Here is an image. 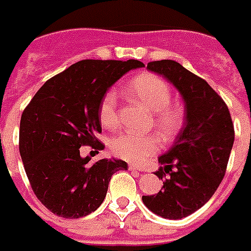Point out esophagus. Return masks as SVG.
I'll use <instances>...</instances> for the list:
<instances>
[{
  "instance_id": "1",
  "label": "esophagus",
  "mask_w": 251,
  "mask_h": 251,
  "mask_svg": "<svg viewBox=\"0 0 251 251\" xmlns=\"http://www.w3.org/2000/svg\"><path fill=\"white\" fill-rule=\"evenodd\" d=\"M128 169L129 170H134V172H143L140 166H136V165H134V163H129Z\"/></svg>"
}]
</instances>
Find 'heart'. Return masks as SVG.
Wrapping results in <instances>:
<instances>
[{"instance_id": "1", "label": "heart", "mask_w": 251, "mask_h": 251, "mask_svg": "<svg viewBox=\"0 0 251 251\" xmlns=\"http://www.w3.org/2000/svg\"><path fill=\"white\" fill-rule=\"evenodd\" d=\"M135 100L152 112L154 126L165 140H173L184 124V112L178 105H172V89L166 81L154 74H142L131 79L127 86ZM116 94L108 92L99 108L101 124L105 128H115L119 123ZM159 140L155 135H132L123 132L111 142L112 151L117 157L131 162H142L159 150Z\"/></svg>"}]
</instances>
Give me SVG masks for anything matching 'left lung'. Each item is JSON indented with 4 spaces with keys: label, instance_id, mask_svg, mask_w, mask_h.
Here are the masks:
<instances>
[{
    "label": "left lung",
    "instance_id": "obj_1",
    "mask_svg": "<svg viewBox=\"0 0 251 251\" xmlns=\"http://www.w3.org/2000/svg\"><path fill=\"white\" fill-rule=\"evenodd\" d=\"M147 69L178 90L185 116L172 147L158 158L155 176L163 179L162 189L142 200L161 218L182 219L200 209L220 185L234 145V126L219 94L178 62L155 60Z\"/></svg>",
    "mask_w": 251,
    "mask_h": 251
}]
</instances>
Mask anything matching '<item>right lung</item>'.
<instances>
[{"label":"right lung","instance_id":"add662e5","mask_svg":"<svg viewBox=\"0 0 251 251\" xmlns=\"http://www.w3.org/2000/svg\"><path fill=\"white\" fill-rule=\"evenodd\" d=\"M139 60H81L55 75L33 96L20 122L19 149L32 191L52 214L78 219L104 201L113 174L127 170L122 159L89 165L79 147L102 150L100 102L113 83L143 67Z\"/></svg>","mask_w":251,"mask_h":251}]
</instances>
